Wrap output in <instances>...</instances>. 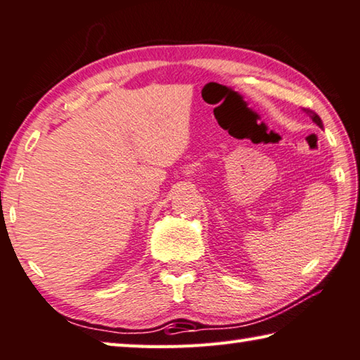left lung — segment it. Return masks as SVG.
Masks as SVG:
<instances>
[{
	"mask_svg": "<svg viewBox=\"0 0 360 360\" xmlns=\"http://www.w3.org/2000/svg\"><path fill=\"white\" fill-rule=\"evenodd\" d=\"M303 111H304V112H307V114L309 115V117H311V119H313V122H314V124H316V125H319V127H321V129H322V120H321V117H319V115H318V114H316L314 111H311V109H303Z\"/></svg>",
	"mask_w": 360,
	"mask_h": 360,
	"instance_id": "8db88e82",
	"label": "left lung"
}]
</instances>
